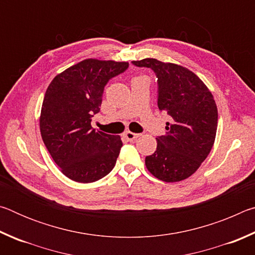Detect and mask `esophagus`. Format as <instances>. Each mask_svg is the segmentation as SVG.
<instances>
[{
  "label": "esophagus",
  "instance_id": "34e87169",
  "mask_svg": "<svg viewBox=\"0 0 255 255\" xmlns=\"http://www.w3.org/2000/svg\"><path fill=\"white\" fill-rule=\"evenodd\" d=\"M125 138H126L127 140H135L136 138L139 137V133H135V132H131V131H126L124 133Z\"/></svg>",
  "mask_w": 255,
  "mask_h": 255
}]
</instances>
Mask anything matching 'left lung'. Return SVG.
Returning a JSON list of instances; mask_svg holds the SVG:
<instances>
[{
    "label": "left lung",
    "instance_id": "left-lung-1",
    "mask_svg": "<svg viewBox=\"0 0 255 255\" xmlns=\"http://www.w3.org/2000/svg\"><path fill=\"white\" fill-rule=\"evenodd\" d=\"M132 63L156 73L158 109L171 117L167 131L156 138V150L146 156L145 165L158 180L179 182L195 173L213 148L217 106L207 85L187 67L155 58Z\"/></svg>",
    "mask_w": 255,
    "mask_h": 255
}]
</instances>
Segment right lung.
Listing matches in <instances>:
<instances>
[{
    "label": "right lung",
    "instance_id": "add662e5",
    "mask_svg": "<svg viewBox=\"0 0 255 255\" xmlns=\"http://www.w3.org/2000/svg\"><path fill=\"white\" fill-rule=\"evenodd\" d=\"M127 67V62L88 58L56 75L47 88L41 138L60 172L75 182H96L114 169L122 138L96 130L91 120L100 111L107 82Z\"/></svg>",
    "mask_w": 255,
    "mask_h": 255
}]
</instances>
